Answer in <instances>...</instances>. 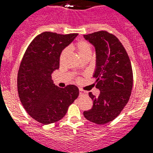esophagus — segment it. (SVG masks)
Returning <instances> with one entry per match:
<instances>
[{
    "instance_id": "34e87169",
    "label": "esophagus",
    "mask_w": 153,
    "mask_h": 153,
    "mask_svg": "<svg viewBox=\"0 0 153 153\" xmlns=\"http://www.w3.org/2000/svg\"><path fill=\"white\" fill-rule=\"evenodd\" d=\"M79 95H87V92L83 91V90H79Z\"/></svg>"
}]
</instances>
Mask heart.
Here are the masks:
<instances>
[{
	"label": "heart",
	"mask_w": 153,
	"mask_h": 153,
	"mask_svg": "<svg viewBox=\"0 0 153 153\" xmlns=\"http://www.w3.org/2000/svg\"><path fill=\"white\" fill-rule=\"evenodd\" d=\"M74 49L76 50V53H77L78 56L80 58L83 56H86V55H91V47H90V44L88 42L84 41V40H79V41L76 42L74 46ZM67 53V51H63L60 54V60H62L65 54Z\"/></svg>",
	"instance_id": "heart-1"
}]
</instances>
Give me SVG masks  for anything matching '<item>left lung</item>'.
Listing matches in <instances>:
<instances>
[{
  "mask_svg": "<svg viewBox=\"0 0 153 153\" xmlns=\"http://www.w3.org/2000/svg\"><path fill=\"white\" fill-rule=\"evenodd\" d=\"M96 49L97 68L93 77L100 90L98 97L92 93L93 107L83 112L86 120L106 124L120 114L131 96L133 84L132 65L126 51L117 36L106 30L84 35Z\"/></svg>",
  "mask_w": 153,
  "mask_h": 153,
  "instance_id": "1",
  "label": "left lung"
}]
</instances>
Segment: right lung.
Listing matches in <instances>:
<instances>
[{
    "label": "right lung",
    "mask_w": 153,
    "mask_h": 153,
    "mask_svg": "<svg viewBox=\"0 0 153 153\" xmlns=\"http://www.w3.org/2000/svg\"><path fill=\"white\" fill-rule=\"evenodd\" d=\"M77 35L45 31L32 40L24 53L17 74L19 98L28 114L40 123L61 120L79 96L77 86L60 88L51 76L60 67L62 51Z\"/></svg>",
    "instance_id": "right-lung-1"
}]
</instances>
